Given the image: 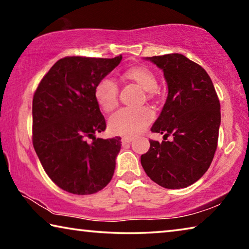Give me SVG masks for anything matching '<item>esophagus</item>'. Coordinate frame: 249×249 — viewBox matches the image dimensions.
I'll list each match as a JSON object with an SVG mask.
<instances>
[{"label": "esophagus", "instance_id": "1", "mask_svg": "<svg viewBox=\"0 0 249 249\" xmlns=\"http://www.w3.org/2000/svg\"><path fill=\"white\" fill-rule=\"evenodd\" d=\"M132 141H133V138H132V137H127V136H125V137L122 138V144H123V145H125V144H128V142H130Z\"/></svg>", "mask_w": 249, "mask_h": 249}]
</instances>
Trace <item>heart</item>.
I'll return each mask as SVG.
<instances>
[{
	"instance_id": "heart-1",
	"label": "heart",
	"mask_w": 249,
	"mask_h": 249,
	"mask_svg": "<svg viewBox=\"0 0 249 249\" xmlns=\"http://www.w3.org/2000/svg\"><path fill=\"white\" fill-rule=\"evenodd\" d=\"M123 79L137 83L147 91V98H153L158 80L153 70L144 66L132 67L124 71ZM94 99L105 112L114 109L119 101V86L109 78H102L94 87ZM154 120V113L148 107L121 108L108 121L109 130L115 135L134 137L148 127Z\"/></svg>"
}]
</instances>
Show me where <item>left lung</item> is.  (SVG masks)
<instances>
[{
  "label": "left lung",
  "mask_w": 249,
  "mask_h": 249,
  "mask_svg": "<svg viewBox=\"0 0 249 249\" xmlns=\"http://www.w3.org/2000/svg\"><path fill=\"white\" fill-rule=\"evenodd\" d=\"M147 59L162 69L168 84L167 101L151 132L172 136V141L150 140L142 166L163 188H187L205 174L215 154L220 100L206 71L183 54Z\"/></svg>",
  "instance_id": "left-lung-1"
}]
</instances>
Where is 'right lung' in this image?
Segmentation results:
<instances>
[{
	"mask_svg": "<svg viewBox=\"0 0 249 249\" xmlns=\"http://www.w3.org/2000/svg\"><path fill=\"white\" fill-rule=\"evenodd\" d=\"M121 60L122 54L59 59L34 93V148L49 178L69 193L98 192L114 174L121 137H95L107 124L94 99V87Z\"/></svg>",
	"mask_w": 249,
	"mask_h": 249,
	"instance_id": "add662e5",
	"label": "right lung"
}]
</instances>
